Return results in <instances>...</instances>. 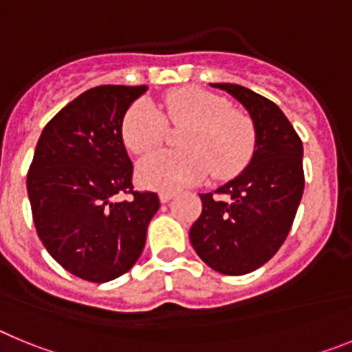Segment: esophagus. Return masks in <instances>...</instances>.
I'll use <instances>...</instances> for the list:
<instances>
[{
	"mask_svg": "<svg viewBox=\"0 0 352 352\" xmlns=\"http://www.w3.org/2000/svg\"><path fill=\"white\" fill-rule=\"evenodd\" d=\"M174 195H176V194H174V192H166V190H164V192H160V194H158V197H160V203L166 204V203H169V201L174 197Z\"/></svg>",
	"mask_w": 352,
	"mask_h": 352,
	"instance_id": "esophagus-1",
	"label": "esophagus"
}]
</instances>
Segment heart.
I'll use <instances>...</instances> for the list:
<instances>
[{
    "label": "heart",
    "instance_id": "heart-1",
    "mask_svg": "<svg viewBox=\"0 0 352 352\" xmlns=\"http://www.w3.org/2000/svg\"><path fill=\"white\" fill-rule=\"evenodd\" d=\"M162 111L146 100L133 102L121 121V138L135 155L151 153L164 142L167 123L182 126V149L149 155L139 164V182L157 190H178L213 173L227 179L239 174L256 149V126L227 98L197 86L170 89Z\"/></svg>",
    "mask_w": 352,
    "mask_h": 352
}]
</instances>
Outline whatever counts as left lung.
<instances>
[{
  "instance_id": "obj_1",
  "label": "left lung",
  "mask_w": 352,
  "mask_h": 352,
  "mask_svg": "<svg viewBox=\"0 0 352 352\" xmlns=\"http://www.w3.org/2000/svg\"><path fill=\"white\" fill-rule=\"evenodd\" d=\"M211 86L245 105L256 126V149L239 176L201 194L203 213L190 243L214 272L247 275L268 263L291 231L305 188L303 144L272 100L239 84Z\"/></svg>"
}]
</instances>
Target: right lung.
I'll return each mask as SVG.
<instances>
[{
	"mask_svg": "<svg viewBox=\"0 0 352 352\" xmlns=\"http://www.w3.org/2000/svg\"><path fill=\"white\" fill-rule=\"evenodd\" d=\"M146 86H96L49 121L28 170V197L40 241L68 273L114 280L141 257L160 208L155 192L133 188L121 138L126 109ZM121 195L130 199L121 201Z\"/></svg>",
	"mask_w": 352,
	"mask_h": 352,
	"instance_id": "obj_1",
	"label": "right lung"
}]
</instances>
